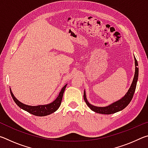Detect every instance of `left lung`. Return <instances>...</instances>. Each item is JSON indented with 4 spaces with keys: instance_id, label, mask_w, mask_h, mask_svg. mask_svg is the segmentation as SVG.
<instances>
[{
    "instance_id": "1",
    "label": "left lung",
    "mask_w": 148,
    "mask_h": 148,
    "mask_svg": "<svg viewBox=\"0 0 148 148\" xmlns=\"http://www.w3.org/2000/svg\"><path fill=\"white\" fill-rule=\"evenodd\" d=\"M134 61H135L134 76L133 80H132L131 86L130 87L129 89L128 90V92L125 94V96L123 97H122V98L120 100H119V101L114 102V103H112V104H110L109 106H107L105 107H98V106H93V105L91 104L88 101H87L86 95V91H84V101L90 109L92 110V111H94L99 114H112L116 113L117 112L121 111V110H123L125 107L128 106V104L130 103V102L131 101L132 97H133L135 89H136V87L138 77V62L135 57H134Z\"/></svg>"
}]
</instances>
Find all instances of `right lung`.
<instances>
[{
  "instance_id": "1",
  "label": "right lung",
  "mask_w": 148,
  "mask_h": 148,
  "mask_svg": "<svg viewBox=\"0 0 148 148\" xmlns=\"http://www.w3.org/2000/svg\"><path fill=\"white\" fill-rule=\"evenodd\" d=\"M66 84L65 86L62 87L61 91H60L59 96L57 97V99L55 100L53 102H51L50 104H45V105H38V106H28V105L24 104L21 103V102H19L16 97H14V94L12 93V92L10 89V93L12 97V99L16 102V104L18 106L19 108H21V109H23L25 111L28 112L29 113L31 114L34 116H46L47 115H49L52 113H53L56 111H57V109L59 108L60 105L61 104L62 96H63L64 91L65 90V88L66 87Z\"/></svg>"
}]
</instances>
